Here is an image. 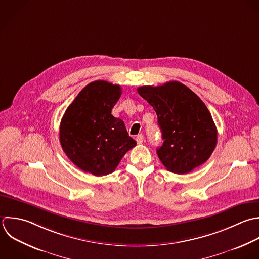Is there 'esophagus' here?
I'll use <instances>...</instances> for the list:
<instances>
[{"label": "esophagus", "mask_w": 259, "mask_h": 259, "mask_svg": "<svg viewBox=\"0 0 259 259\" xmlns=\"http://www.w3.org/2000/svg\"><path fill=\"white\" fill-rule=\"evenodd\" d=\"M143 140H144V136L142 134H139L136 136V141L138 144H141L143 142Z\"/></svg>", "instance_id": "obj_1"}]
</instances>
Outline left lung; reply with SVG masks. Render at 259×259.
Segmentation results:
<instances>
[{"instance_id":"left-lung-1","label":"left lung","mask_w":259,"mask_h":259,"mask_svg":"<svg viewBox=\"0 0 259 259\" xmlns=\"http://www.w3.org/2000/svg\"><path fill=\"white\" fill-rule=\"evenodd\" d=\"M157 115L163 143L157 155L167 170L187 174L206 162L217 144V128L204 102L180 81L137 89Z\"/></svg>"}]
</instances>
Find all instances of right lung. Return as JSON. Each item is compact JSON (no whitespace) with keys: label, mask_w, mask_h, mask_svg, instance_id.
Returning <instances> with one entry per match:
<instances>
[{"label":"right lung","mask_w":259,"mask_h":259,"mask_svg":"<svg viewBox=\"0 0 259 259\" xmlns=\"http://www.w3.org/2000/svg\"><path fill=\"white\" fill-rule=\"evenodd\" d=\"M121 94L119 84L93 81L78 93L61 119V147L84 172L97 177L113 172L136 145L124 122L111 114Z\"/></svg>","instance_id":"add662e5"}]
</instances>
